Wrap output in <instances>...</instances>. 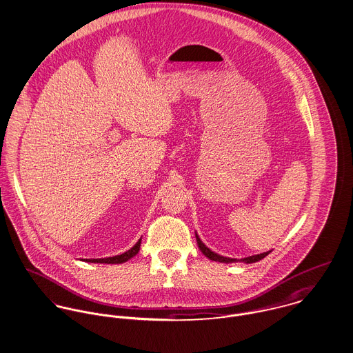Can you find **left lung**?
<instances>
[{
  "instance_id": "8db88e82",
  "label": "left lung",
  "mask_w": 353,
  "mask_h": 353,
  "mask_svg": "<svg viewBox=\"0 0 353 353\" xmlns=\"http://www.w3.org/2000/svg\"><path fill=\"white\" fill-rule=\"evenodd\" d=\"M196 241H197V245H199V249L201 250V253L205 256V257H208L210 260H212V261H219V263H226V264H229V263H235L236 261V259H229V257H223V256H221V254H216V253H214L212 250H210L201 241H200V238H199V235L196 234ZM272 250H270V252H264V253H260V254H256V256H249V257H245V259H241V260H238V261H242V263H246V264H252V263H256V261H260V260H263L265 256H268L270 253H271Z\"/></svg>"
}]
</instances>
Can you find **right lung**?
<instances>
[{"mask_svg": "<svg viewBox=\"0 0 353 353\" xmlns=\"http://www.w3.org/2000/svg\"><path fill=\"white\" fill-rule=\"evenodd\" d=\"M141 241H142V238H141L130 250H127V252H124V253H121V254H118V256L107 257V259H93V260H92V259H88V260H85V261H86V263H100V264H121V263L130 260L131 257H134V256L139 252Z\"/></svg>", "mask_w": 353, "mask_h": 353, "instance_id": "add662e5", "label": "right lung"}]
</instances>
